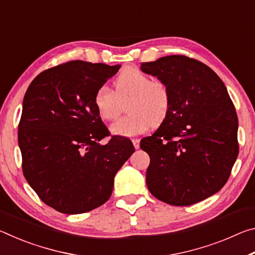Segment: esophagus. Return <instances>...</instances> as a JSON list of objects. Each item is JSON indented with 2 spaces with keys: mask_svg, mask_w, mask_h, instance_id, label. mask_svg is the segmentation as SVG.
<instances>
[{
  "mask_svg": "<svg viewBox=\"0 0 255 255\" xmlns=\"http://www.w3.org/2000/svg\"><path fill=\"white\" fill-rule=\"evenodd\" d=\"M139 143H140V139H138V138H133L132 139V144L135 146L136 149L139 148Z\"/></svg>",
  "mask_w": 255,
  "mask_h": 255,
  "instance_id": "obj_1",
  "label": "esophagus"
}]
</instances>
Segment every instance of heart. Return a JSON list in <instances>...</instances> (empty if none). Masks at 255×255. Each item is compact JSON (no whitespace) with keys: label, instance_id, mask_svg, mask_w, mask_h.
<instances>
[{"label":"heart","instance_id":"1","mask_svg":"<svg viewBox=\"0 0 255 255\" xmlns=\"http://www.w3.org/2000/svg\"><path fill=\"white\" fill-rule=\"evenodd\" d=\"M127 102L128 115L111 125L115 135L131 137L162 125L170 114L172 93L169 84L152 79L136 67H126L114 81V91L101 85L93 94V106L99 117L107 122L116 119Z\"/></svg>","mask_w":255,"mask_h":255}]
</instances>
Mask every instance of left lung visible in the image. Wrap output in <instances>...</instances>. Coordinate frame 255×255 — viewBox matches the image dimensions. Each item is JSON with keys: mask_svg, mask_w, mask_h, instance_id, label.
Wrapping results in <instances>:
<instances>
[{"mask_svg": "<svg viewBox=\"0 0 255 255\" xmlns=\"http://www.w3.org/2000/svg\"><path fill=\"white\" fill-rule=\"evenodd\" d=\"M140 68L165 81L172 93L165 122L140 140L150 158L147 188L173 206L205 200L225 185L239 155V119L226 86L206 64L184 55Z\"/></svg>", "mask_w": 255, "mask_h": 255, "instance_id": "8db88e82", "label": "left lung"}]
</instances>
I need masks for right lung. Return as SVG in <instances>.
I'll list each match as a JSON object with an SVG mask.
<instances>
[{
	"label": "right lung",
	"instance_id": "1",
	"mask_svg": "<svg viewBox=\"0 0 255 255\" xmlns=\"http://www.w3.org/2000/svg\"><path fill=\"white\" fill-rule=\"evenodd\" d=\"M120 65L71 60L34 77L24 94L18 140L22 172L47 206L83 214L109 199L115 175L135 152L112 136L93 106L96 90Z\"/></svg>",
	"mask_w": 255,
	"mask_h": 255
}]
</instances>
